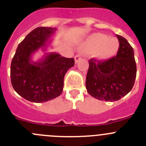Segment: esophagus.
<instances>
[{"instance_id": "esophagus-1", "label": "esophagus", "mask_w": 146, "mask_h": 146, "mask_svg": "<svg viewBox=\"0 0 146 146\" xmlns=\"http://www.w3.org/2000/svg\"><path fill=\"white\" fill-rule=\"evenodd\" d=\"M74 59H75V63H77L78 62L79 60H80V59H81V57H80V56H79V55H76V56H75Z\"/></svg>"}]
</instances>
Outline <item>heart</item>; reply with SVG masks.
<instances>
[{
  "label": "heart",
  "instance_id": "obj_1",
  "mask_svg": "<svg viewBox=\"0 0 146 146\" xmlns=\"http://www.w3.org/2000/svg\"><path fill=\"white\" fill-rule=\"evenodd\" d=\"M120 43L115 38H110L103 33H94L83 43L81 49L87 53H93L100 61H106L115 56L119 50Z\"/></svg>",
  "mask_w": 146,
  "mask_h": 146
}]
</instances>
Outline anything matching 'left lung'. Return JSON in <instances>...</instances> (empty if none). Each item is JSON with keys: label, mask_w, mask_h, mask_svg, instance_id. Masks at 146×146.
I'll use <instances>...</instances> for the list:
<instances>
[{"label": "left lung", "mask_w": 146, "mask_h": 146, "mask_svg": "<svg viewBox=\"0 0 146 146\" xmlns=\"http://www.w3.org/2000/svg\"><path fill=\"white\" fill-rule=\"evenodd\" d=\"M116 36L120 43L116 56L106 61L89 60L86 87L98 100H120L132 90L135 83L137 69L133 49L126 39Z\"/></svg>", "instance_id": "8db88e82"}]
</instances>
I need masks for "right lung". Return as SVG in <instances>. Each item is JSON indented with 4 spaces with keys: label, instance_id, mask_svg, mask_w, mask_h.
<instances>
[{
    "label": "right lung",
    "instance_id": "right-lung-1",
    "mask_svg": "<svg viewBox=\"0 0 146 146\" xmlns=\"http://www.w3.org/2000/svg\"><path fill=\"white\" fill-rule=\"evenodd\" d=\"M56 28L38 27L26 35L18 45L11 66V80L18 95L33 103H43L61 94L66 72L75 64L74 59L57 53H45L36 62L32 56L39 48L46 51Z\"/></svg>",
    "mask_w": 146,
    "mask_h": 146
}]
</instances>
